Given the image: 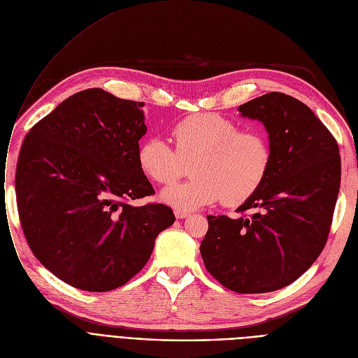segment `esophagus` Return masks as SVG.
<instances>
[{
  "label": "esophagus",
  "mask_w": 358,
  "mask_h": 358,
  "mask_svg": "<svg viewBox=\"0 0 358 358\" xmlns=\"http://www.w3.org/2000/svg\"><path fill=\"white\" fill-rule=\"evenodd\" d=\"M175 217H176L178 220H182V218L189 217V213H187V211H183V209H176V211H175Z\"/></svg>",
  "instance_id": "obj_1"
}]
</instances>
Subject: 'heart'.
<instances>
[{
	"label": "heart",
	"mask_w": 358,
	"mask_h": 358,
	"mask_svg": "<svg viewBox=\"0 0 358 358\" xmlns=\"http://www.w3.org/2000/svg\"><path fill=\"white\" fill-rule=\"evenodd\" d=\"M176 150L162 137L144 138L137 150L140 171L159 185H169L192 164L194 179L164 187L160 199L189 211L222 199L237 206L253 196L271 166V145L262 131H241L240 125L214 113L189 115L172 130Z\"/></svg>",
	"instance_id": "obj_1"
}]
</instances>
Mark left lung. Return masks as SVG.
<instances>
[{"label": "left lung", "mask_w": 358, "mask_h": 358, "mask_svg": "<svg viewBox=\"0 0 358 358\" xmlns=\"http://www.w3.org/2000/svg\"><path fill=\"white\" fill-rule=\"evenodd\" d=\"M238 111L264 125L271 166L259 191L237 209H250V217H206L201 256L222 286L266 293L295 282L321 255L340 192L341 159L332 134L296 98L270 92Z\"/></svg>", "instance_id": "8db88e82"}]
</instances>
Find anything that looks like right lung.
I'll list each match as a JSON object with an SVG mask.
<instances>
[{"label":"right lung","instance_id":"obj_1","mask_svg":"<svg viewBox=\"0 0 358 358\" xmlns=\"http://www.w3.org/2000/svg\"><path fill=\"white\" fill-rule=\"evenodd\" d=\"M144 102L101 88L80 91L29 131L17 162L21 227L37 260L88 292L127 283L149 262L155 240L175 222L137 162Z\"/></svg>","mask_w":358,"mask_h":358}]
</instances>
